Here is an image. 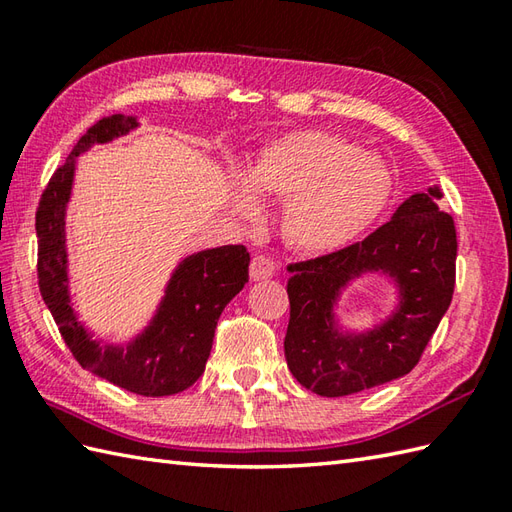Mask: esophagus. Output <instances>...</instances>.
Returning <instances> with one entry per match:
<instances>
[{
    "mask_svg": "<svg viewBox=\"0 0 512 512\" xmlns=\"http://www.w3.org/2000/svg\"><path fill=\"white\" fill-rule=\"evenodd\" d=\"M277 273V264L270 262L266 255H255L253 262H250V279L253 281H264L275 277Z\"/></svg>",
    "mask_w": 512,
    "mask_h": 512,
    "instance_id": "esophagus-1",
    "label": "esophagus"
}]
</instances>
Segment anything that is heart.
Here are the masks:
<instances>
[{
  "label": "heart",
  "mask_w": 512,
  "mask_h": 512,
  "mask_svg": "<svg viewBox=\"0 0 512 512\" xmlns=\"http://www.w3.org/2000/svg\"><path fill=\"white\" fill-rule=\"evenodd\" d=\"M394 191L387 162L336 134L303 129L262 149L233 191V211L255 220L259 202L281 200L284 235L297 250L330 255L354 244Z\"/></svg>",
  "instance_id": "1"
}]
</instances>
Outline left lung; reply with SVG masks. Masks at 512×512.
I'll return each mask as SVG.
<instances>
[{"label":"left lung","instance_id":"left-lung-1","mask_svg":"<svg viewBox=\"0 0 512 512\" xmlns=\"http://www.w3.org/2000/svg\"><path fill=\"white\" fill-rule=\"evenodd\" d=\"M433 184L402 202L391 220L350 248L288 270L290 321L286 361L299 383L325 398L358 394L409 374L455 286L453 217L440 211ZM365 276L383 278L395 303L380 322L358 331L338 312L342 295Z\"/></svg>","mask_w":512,"mask_h":512}]
</instances>
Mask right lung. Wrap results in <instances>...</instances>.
I'll return each mask as SVG.
<instances>
[{
  "instance_id": "add662e5",
  "label": "right lung",
  "mask_w": 512,
  "mask_h": 512,
  "mask_svg": "<svg viewBox=\"0 0 512 512\" xmlns=\"http://www.w3.org/2000/svg\"><path fill=\"white\" fill-rule=\"evenodd\" d=\"M138 127V116L103 118L74 145L65 165L54 171L37 209V270L41 297L81 367L138 396L158 398L180 394L202 376L217 319L248 281L250 255L237 244L202 248L178 259L147 323L125 339L96 336L81 319L72 301L68 248V206L79 156Z\"/></svg>"
}]
</instances>
